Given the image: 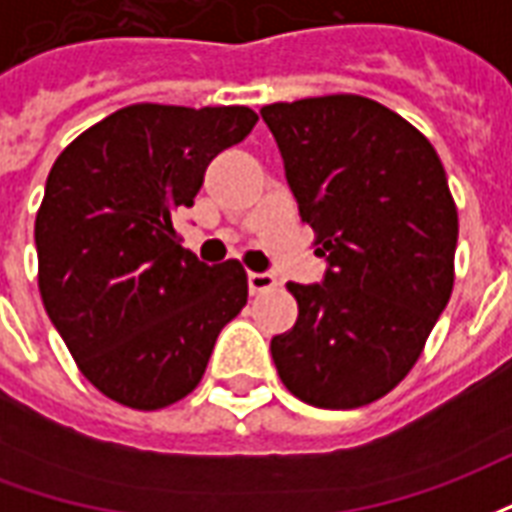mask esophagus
<instances>
[{
  "mask_svg": "<svg viewBox=\"0 0 512 512\" xmlns=\"http://www.w3.org/2000/svg\"><path fill=\"white\" fill-rule=\"evenodd\" d=\"M246 285H249V293L255 296V293H266L277 285V279L266 274V271H249L246 274Z\"/></svg>",
  "mask_w": 512,
  "mask_h": 512,
  "instance_id": "esophagus-1",
  "label": "esophagus"
}]
</instances>
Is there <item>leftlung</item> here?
<instances>
[{
    "mask_svg": "<svg viewBox=\"0 0 512 512\" xmlns=\"http://www.w3.org/2000/svg\"><path fill=\"white\" fill-rule=\"evenodd\" d=\"M260 115L326 257L321 282H288L299 318L271 337V359L310 406H367L406 378L450 301L458 211L447 175L417 128L362 95Z\"/></svg>",
    "mask_w": 512,
    "mask_h": 512,
    "instance_id": "1",
    "label": "left lung"
}]
</instances>
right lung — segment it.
<instances>
[{"label":"right lung","instance_id":"add662e5","mask_svg":"<svg viewBox=\"0 0 512 512\" xmlns=\"http://www.w3.org/2000/svg\"><path fill=\"white\" fill-rule=\"evenodd\" d=\"M255 123L246 106L134 104L51 167L35 219L43 307L84 378L123 406L189 395L246 304L241 263L197 260L172 213L194 205L208 164Z\"/></svg>","mask_w":512,"mask_h":512}]
</instances>
